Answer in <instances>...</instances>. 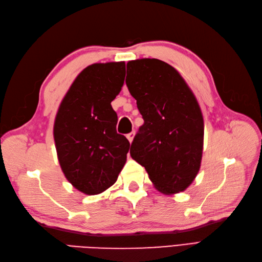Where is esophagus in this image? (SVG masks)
<instances>
[{
    "mask_svg": "<svg viewBox=\"0 0 262 262\" xmlns=\"http://www.w3.org/2000/svg\"><path fill=\"white\" fill-rule=\"evenodd\" d=\"M133 138H134V132H130V133L126 134V139L129 140L130 143H131V142L133 141Z\"/></svg>",
    "mask_w": 262,
    "mask_h": 262,
    "instance_id": "obj_1",
    "label": "esophagus"
}]
</instances>
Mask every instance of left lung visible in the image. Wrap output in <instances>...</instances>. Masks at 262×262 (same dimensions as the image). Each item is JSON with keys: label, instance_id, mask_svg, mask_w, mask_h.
<instances>
[{"label": "left lung", "instance_id": "left-lung-1", "mask_svg": "<svg viewBox=\"0 0 262 262\" xmlns=\"http://www.w3.org/2000/svg\"><path fill=\"white\" fill-rule=\"evenodd\" d=\"M125 83L144 119L131 157L145 167L158 191H184L202 160L204 124L195 96L178 71L158 59L129 61Z\"/></svg>", "mask_w": 262, "mask_h": 262}]
</instances>
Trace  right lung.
Listing matches in <instances>:
<instances>
[{
    "instance_id": "1",
    "label": "right lung",
    "mask_w": 262,
    "mask_h": 262,
    "mask_svg": "<svg viewBox=\"0 0 262 262\" xmlns=\"http://www.w3.org/2000/svg\"><path fill=\"white\" fill-rule=\"evenodd\" d=\"M124 76V62L89 66L76 76L55 116L53 138L61 169L85 194L112 187L125 164L130 143L117 133L112 107Z\"/></svg>"
}]
</instances>
